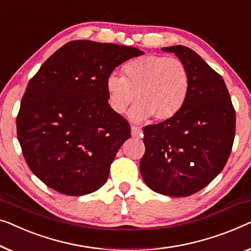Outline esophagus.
<instances>
[{
	"instance_id": "esophagus-1",
	"label": "esophagus",
	"mask_w": 251,
	"mask_h": 251,
	"mask_svg": "<svg viewBox=\"0 0 251 251\" xmlns=\"http://www.w3.org/2000/svg\"><path fill=\"white\" fill-rule=\"evenodd\" d=\"M140 128H138V126H131V136L132 137H138L139 136V133H140Z\"/></svg>"
}]
</instances>
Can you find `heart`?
<instances>
[{
  "instance_id": "1",
  "label": "heart",
  "mask_w": 251,
  "mask_h": 251,
  "mask_svg": "<svg viewBox=\"0 0 251 251\" xmlns=\"http://www.w3.org/2000/svg\"><path fill=\"white\" fill-rule=\"evenodd\" d=\"M108 105L115 113L129 111V119L140 123L154 115L166 121L182 110L190 90V78L182 61L164 55H144L123 67V77L111 74L105 82Z\"/></svg>"
}]
</instances>
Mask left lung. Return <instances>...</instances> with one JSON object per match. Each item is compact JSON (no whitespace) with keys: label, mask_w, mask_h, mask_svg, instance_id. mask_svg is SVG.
I'll use <instances>...</instances> for the list:
<instances>
[{"label":"left lung","mask_w":251,"mask_h":251,"mask_svg":"<svg viewBox=\"0 0 251 251\" xmlns=\"http://www.w3.org/2000/svg\"><path fill=\"white\" fill-rule=\"evenodd\" d=\"M186 65L190 90L176 117L144 128L141 176L152 191L187 197L215 179L226 164L235 112L221 75L187 46L163 47Z\"/></svg>","instance_id":"obj_1"}]
</instances>
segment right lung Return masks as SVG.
<instances>
[{
    "instance_id": "obj_1",
    "label": "right lung",
    "mask_w": 251,
    "mask_h": 251,
    "mask_svg": "<svg viewBox=\"0 0 251 251\" xmlns=\"http://www.w3.org/2000/svg\"><path fill=\"white\" fill-rule=\"evenodd\" d=\"M131 46L72 41L29 81L17 118L18 140L31 172L67 196L92 194L106 182L119 148L131 137L108 105L105 82Z\"/></svg>"
}]
</instances>
